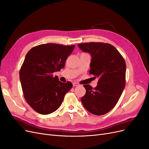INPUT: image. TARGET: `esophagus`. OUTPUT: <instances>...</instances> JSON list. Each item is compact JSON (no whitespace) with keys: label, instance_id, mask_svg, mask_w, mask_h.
Returning a JSON list of instances; mask_svg holds the SVG:
<instances>
[{"label":"esophagus","instance_id":"34e87169","mask_svg":"<svg viewBox=\"0 0 149 149\" xmlns=\"http://www.w3.org/2000/svg\"><path fill=\"white\" fill-rule=\"evenodd\" d=\"M73 86H79V84L76 82H73Z\"/></svg>","mask_w":149,"mask_h":149}]
</instances>
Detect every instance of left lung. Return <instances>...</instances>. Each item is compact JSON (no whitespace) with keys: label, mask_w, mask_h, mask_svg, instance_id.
<instances>
[{"label":"left lung","mask_w":149,"mask_h":149,"mask_svg":"<svg viewBox=\"0 0 149 149\" xmlns=\"http://www.w3.org/2000/svg\"><path fill=\"white\" fill-rule=\"evenodd\" d=\"M78 47L90 54L89 74L99 78L96 88L83 85L86 91L81 97L82 104L93 114H105L116 106L125 88V60L118 49L109 43H84L78 44Z\"/></svg>","instance_id":"8db88e82"}]
</instances>
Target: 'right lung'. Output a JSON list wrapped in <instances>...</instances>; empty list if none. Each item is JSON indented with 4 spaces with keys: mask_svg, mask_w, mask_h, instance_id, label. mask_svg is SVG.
<instances>
[{
    "mask_svg": "<svg viewBox=\"0 0 149 149\" xmlns=\"http://www.w3.org/2000/svg\"><path fill=\"white\" fill-rule=\"evenodd\" d=\"M74 47L42 44L30 49L26 55L20 80L26 101L36 112L44 115L55 112L73 87L70 81L62 83L53 73L63 68Z\"/></svg>",
    "mask_w": 149,
    "mask_h": 149,
    "instance_id": "obj_1",
    "label": "right lung"
}]
</instances>
